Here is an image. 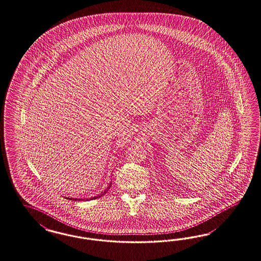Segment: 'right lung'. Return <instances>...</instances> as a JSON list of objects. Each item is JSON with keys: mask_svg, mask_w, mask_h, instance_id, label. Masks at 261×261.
Here are the masks:
<instances>
[{"mask_svg": "<svg viewBox=\"0 0 261 261\" xmlns=\"http://www.w3.org/2000/svg\"><path fill=\"white\" fill-rule=\"evenodd\" d=\"M111 187H112V182H110V184H109L108 187L105 189V191L101 194V195H98V196H96V197H93V198H90V199H95V198H100V197H102V196H104L107 192H108L109 189H111ZM67 198V199H72V200H77V198ZM79 200H81V198H78ZM84 200V199H83Z\"/></svg>", "mask_w": 261, "mask_h": 261, "instance_id": "right-lung-1", "label": "right lung"}]
</instances>
